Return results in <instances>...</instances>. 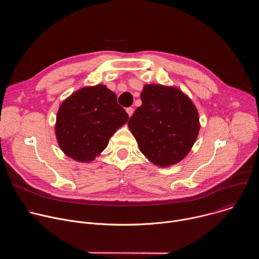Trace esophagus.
Returning <instances> with one entry per match:
<instances>
[{"instance_id":"1","label":"esophagus","mask_w":259,"mask_h":259,"mask_svg":"<svg viewBox=\"0 0 259 259\" xmlns=\"http://www.w3.org/2000/svg\"><path fill=\"white\" fill-rule=\"evenodd\" d=\"M126 112H127L128 116L131 117V116L133 115V113H134V109H133L132 107H127V108H126Z\"/></svg>"}]
</instances>
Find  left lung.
<instances>
[{"mask_svg": "<svg viewBox=\"0 0 259 259\" xmlns=\"http://www.w3.org/2000/svg\"><path fill=\"white\" fill-rule=\"evenodd\" d=\"M128 122L140 152L152 163L168 167L186 157L198 137L199 114L193 101L175 87L145 85Z\"/></svg>", "mask_w": 259, "mask_h": 259, "instance_id": "1", "label": "left lung"}]
</instances>
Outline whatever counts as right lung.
<instances>
[{"label": "right lung", "mask_w": 259, "mask_h": 259, "mask_svg": "<svg viewBox=\"0 0 259 259\" xmlns=\"http://www.w3.org/2000/svg\"><path fill=\"white\" fill-rule=\"evenodd\" d=\"M129 119L117 95L104 85L84 87L60 105L55 134L61 151L78 162L93 161Z\"/></svg>", "instance_id": "add662e5"}]
</instances>
